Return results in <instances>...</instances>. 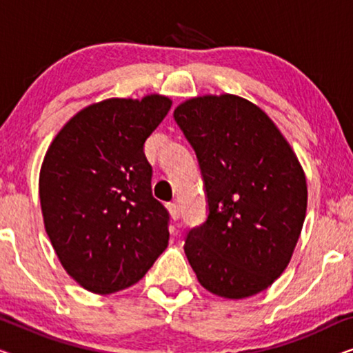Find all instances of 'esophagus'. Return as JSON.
Segmentation results:
<instances>
[{"mask_svg":"<svg viewBox=\"0 0 353 353\" xmlns=\"http://www.w3.org/2000/svg\"><path fill=\"white\" fill-rule=\"evenodd\" d=\"M167 207H168V212H170L173 220L180 219V207H178L176 202H170V204H168Z\"/></svg>","mask_w":353,"mask_h":353,"instance_id":"34e87169","label":"esophagus"}]
</instances>
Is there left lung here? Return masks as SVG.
Segmentation results:
<instances>
[{
    "mask_svg": "<svg viewBox=\"0 0 353 353\" xmlns=\"http://www.w3.org/2000/svg\"><path fill=\"white\" fill-rule=\"evenodd\" d=\"M173 119L194 149L207 219L186 233L185 254L207 291L262 292L288 267L307 210V181L272 119L239 96H202Z\"/></svg>",
    "mask_w": 353,
    "mask_h": 353,
    "instance_id": "obj_1",
    "label": "left lung"
}]
</instances>
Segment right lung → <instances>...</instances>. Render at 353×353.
Listing matches in <instances>:
<instances>
[{
	"mask_svg": "<svg viewBox=\"0 0 353 353\" xmlns=\"http://www.w3.org/2000/svg\"><path fill=\"white\" fill-rule=\"evenodd\" d=\"M172 101L108 99L57 133L40 172L45 228L65 272L94 294L138 283L168 244L170 214L152 196L144 143Z\"/></svg>",
	"mask_w": 353,
	"mask_h": 353,
	"instance_id": "1",
	"label": "right lung"
}]
</instances>
